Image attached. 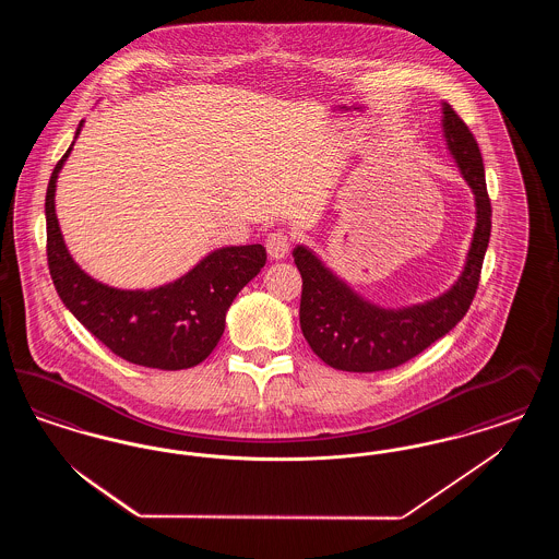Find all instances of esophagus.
<instances>
[{
  "instance_id": "esophagus-1",
  "label": "esophagus",
  "mask_w": 559,
  "mask_h": 559,
  "mask_svg": "<svg viewBox=\"0 0 559 559\" xmlns=\"http://www.w3.org/2000/svg\"><path fill=\"white\" fill-rule=\"evenodd\" d=\"M267 255L272 260H283L292 249V235L287 230H274L266 239Z\"/></svg>"
}]
</instances>
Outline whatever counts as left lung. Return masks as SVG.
<instances>
[{
  "label": "left lung",
  "instance_id": "1",
  "mask_svg": "<svg viewBox=\"0 0 559 559\" xmlns=\"http://www.w3.org/2000/svg\"><path fill=\"white\" fill-rule=\"evenodd\" d=\"M442 128L452 157L476 197V230L467 262L451 292L402 310H385L352 292L319 258L295 247L301 274L299 324L306 342L322 362L349 372L396 369L444 337L463 319L478 292L479 272L490 240L492 207L486 190L478 142L456 110L442 105Z\"/></svg>",
  "mask_w": 559,
  "mask_h": 559
}]
</instances>
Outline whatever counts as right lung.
<instances>
[{
    "mask_svg": "<svg viewBox=\"0 0 559 559\" xmlns=\"http://www.w3.org/2000/svg\"><path fill=\"white\" fill-rule=\"evenodd\" d=\"M71 148L56 163L46 192V251L56 293L119 358L160 371L197 367L217 346L235 297L266 264V249L222 247L182 278L151 292H123L94 281L71 258L53 210L58 171Z\"/></svg>",
    "mask_w": 559,
    "mask_h": 559,
    "instance_id": "right-lung-1",
    "label": "right lung"
}]
</instances>
